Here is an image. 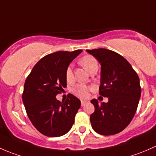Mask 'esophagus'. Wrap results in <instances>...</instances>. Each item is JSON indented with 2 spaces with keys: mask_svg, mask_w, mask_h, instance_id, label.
<instances>
[{
  "mask_svg": "<svg viewBox=\"0 0 156 156\" xmlns=\"http://www.w3.org/2000/svg\"><path fill=\"white\" fill-rule=\"evenodd\" d=\"M86 104V101H81V105L82 106H84Z\"/></svg>",
  "mask_w": 156,
  "mask_h": 156,
  "instance_id": "esophagus-1",
  "label": "esophagus"
}]
</instances>
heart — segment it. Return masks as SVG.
I'll return each instance as SVG.
<instances>
[{
  "instance_id": "b5f03b06",
  "label": "heart",
  "mask_w": 156,
  "mask_h": 156,
  "mask_svg": "<svg viewBox=\"0 0 156 156\" xmlns=\"http://www.w3.org/2000/svg\"><path fill=\"white\" fill-rule=\"evenodd\" d=\"M80 63L86 67V70L89 73L93 69L98 68L97 60L95 59V58L90 55H86L83 56L80 60ZM65 76H66L67 81H70L73 79V70H72V67L70 65L67 67L66 71H65ZM91 89L92 88L89 86H86V85L77 84L73 88L72 92L80 98L86 99L89 96V92Z\"/></svg>"
}]
</instances>
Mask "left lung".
I'll use <instances>...</instances> for the list:
<instances>
[{
  "label": "left lung",
  "instance_id": "left-lung-1",
  "mask_svg": "<svg viewBox=\"0 0 156 156\" xmlns=\"http://www.w3.org/2000/svg\"><path fill=\"white\" fill-rule=\"evenodd\" d=\"M101 64L99 94L108 102L91 101L94 112L90 115L91 127L102 135H113L125 129L137 111L141 94L140 79L121 55L107 49H87Z\"/></svg>",
  "mask_w": 156,
  "mask_h": 156
}]
</instances>
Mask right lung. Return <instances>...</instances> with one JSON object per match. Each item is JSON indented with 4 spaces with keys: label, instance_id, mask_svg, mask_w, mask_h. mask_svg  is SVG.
<instances>
[{
    "label": "right lung",
    "instance_id": "right-lung-1",
    "mask_svg": "<svg viewBox=\"0 0 156 156\" xmlns=\"http://www.w3.org/2000/svg\"><path fill=\"white\" fill-rule=\"evenodd\" d=\"M82 51H58L44 56L25 80L22 93L25 110L33 126L43 135L60 137L74 123L80 101L72 94L62 102L55 96L67 86V67Z\"/></svg>",
    "mask_w": 156,
    "mask_h": 156
}]
</instances>
